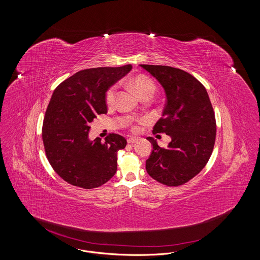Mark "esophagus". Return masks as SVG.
<instances>
[{"instance_id":"34e87169","label":"esophagus","mask_w":260,"mask_h":260,"mask_svg":"<svg viewBox=\"0 0 260 260\" xmlns=\"http://www.w3.org/2000/svg\"><path fill=\"white\" fill-rule=\"evenodd\" d=\"M137 140H138V138H137V137L131 136V137H128V138H127V143H129V144H133V143H136Z\"/></svg>"}]
</instances>
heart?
I'll return each mask as SVG.
<instances>
[{
    "mask_svg": "<svg viewBox=\"0 0 260 260\" xmlns=\"http://www.w3.org/2000/svg\"><path fill=\"white\" fill-rule=\"evenodd\" d=\"M131 85L136 89V92L141 99L148 94L152 95L156 89L155 82L146 75L140 74L134 77L131 80ZM117 93L118 84H114L111 87H108V89L105 92V102L107 105H113L115 103ZM133 128L136 129V126H134Z\"/></svg>",
    "mask_w": 260,
    "mask_h": 260,
    "instance_id": "b5f03b06",
    "label": "heart"
}]
</instances>
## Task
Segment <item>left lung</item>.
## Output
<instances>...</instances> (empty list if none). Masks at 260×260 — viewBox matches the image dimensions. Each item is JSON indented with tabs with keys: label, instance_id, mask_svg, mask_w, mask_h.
I'll return each mask as SVG.
<instances>
[{
	"label": "left lung",
	"instance_id": "1",
	"mask_svg": "<svg viewBox=\"0 0 260 260\" xmlns=\"http://www.w3.org/2000/svg\"><path fill=\"white\" fill-rule=\"evenodd\" d=\"M161 84L167 95L162 117L153 134L172 137L161 148L153 137L152 153L146 161L149 175L167 186H180L196 176L207 165L215 136V116L206 87L185 71L164 65L140 64Z\"/></svg>",
	"mask_w": 260,
	"mask_h": 260
}]
</instances>
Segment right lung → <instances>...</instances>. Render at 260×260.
I'll use <instances>...</instances> for the list:
<instances>
[{"label": "right lung", "mask_w": 260, "mask_h": 260, "mask_svg": "<svg viewBox=\"0 0 260 260\" xmlns=\"http://www.w3.org/2000/svg\"><path fill=\"white\" fill-rule=\"evenodd\" d=\"M99 67L77 72L54 89L45 114L42 136L50 166L71 185L92 189L103 185L117 172V152L125 138L110 134L105 142L88 139L89 124L107 113L105 92L132 70Z\"/></svg>", "instance_id": "right-lung-1"}]
</instances>
